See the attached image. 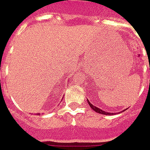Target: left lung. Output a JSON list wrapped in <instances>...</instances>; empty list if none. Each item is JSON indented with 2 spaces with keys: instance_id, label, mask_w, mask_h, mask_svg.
I'll use <instances>...</instances> for the list:
<instances>
[{
  "instance_id": "8db88e82",
  "label": "left lung",
  "mask_w": 150,
  "mask_h": 150,
  "mask_svg": "<svg viewBox=\"0 0 150 150\" xmlns=\"http://www.w3.org/2000/svg\"><path fill=\"white\" fill-rule=\"evenodd\" d=\"M87 100H88V104H89L90 107H91V109L93 110L94 111H95L96 112H98V113H100V114H103V115H114V114H116V113H113V112H106V111L102 110H100V108H98V107H95V106L92 105V104H91V103L89 102V100H88V98H87ZM125 110H122V112H124Z\"/></svg>"
}]
</instances>
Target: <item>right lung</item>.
I'll return each instance as SVG.
<instances>
[{"mask_svg":"<svg viewBox=\"0 0 150 150\" xmlns=\"http://www.w3.org/2000/svg\"><path fill=\"white\" fill-rule=\"evenodd\" d=\"M36 114H37V113H36ZM38 115H39V113H38Z\"/></svg>","mask_w":150,"mask_h":150,"instance_id":"obj_1","label":"right lung"}]
</instances>
